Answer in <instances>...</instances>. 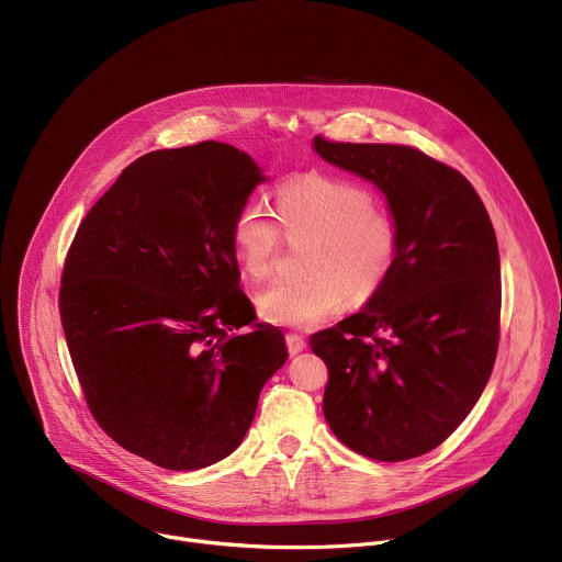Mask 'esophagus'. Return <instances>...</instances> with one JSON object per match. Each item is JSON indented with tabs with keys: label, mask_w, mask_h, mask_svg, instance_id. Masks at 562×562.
I'll return each instance as SVG.
<instances>
[{
	"label": "esophagus",
	"mask_w": 562,
	"mask_h": 562,
	"mask_svg": "<svg viewBox=\"0 0 562 562\" xmlns=\"http://www.w3.org/2000/svg\"><path fill=\"white\" fill-rule=\"evenodd\" d=\"M304 347H306V340H304L302 336H297V334H286V349H289L291 356L300 353Z\"/></svg>",
	"instance_id": "obj_1"
}]
</instances>
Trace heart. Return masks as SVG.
<instances>
[{"label":"heart","instance_id":"1","mask_svg":"<svg viewBox=\"0 0 562 562\" xmlns=\"http://www.w3.org/2000/svg\"><path fill=\"white\" fill-rule=\"evenodd\" d=\"M276 215L286 237L313 235L304 258L308 276L278 280L258 293L260 315L271 325L311 329L325 323L345 293L364 300L384 282L397 251L395 222L371 209V195L329 176H302L276 193ZM280 228L258 202H247L231 226L235 260L251 280L276 265Z\"/></svg>","mask_w":562,"mask_h":562}]
</instances>
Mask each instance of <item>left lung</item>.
<instances>
[{
    "label": "left lung",
    "mask_w": 562,
    "mask_h": 562,
    "mask_svg": "<svg viewBox=\"0 0 562 562\" xmlns=\"http://www.w3.org/2000/svg\"><path fill=\"white\" fill-rule=\"evenodd\" d=\"M325 162L386 200L397 251L367 304L308 345L325 360L323 412L336 438L373 460L445 442L487 386L501 325V256L490 213L456 169L400 144L313 137Z\"/></svg>",
    "instance_id": "8db88e82"
}]
</instances>
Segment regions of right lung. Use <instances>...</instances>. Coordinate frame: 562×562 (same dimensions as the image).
<instances>
[{"mask_svg": "<svg viewBox=\"0 0 562 562\" xmlns=\"http://www.w3.org/2000/svg\"><path fill=\"white\" fill-rule=\"evenodd\" d=\"M262 182L254 157L224 142L146 153L68 249L59 315L89 409L157 467L191 471L233 453L289 358L280 329L256 325L231 243Z\"/></svg>", "mask_w": 562, "mask_h": 562, "instance_id": "obj_1", "label": "right lung"}]
</instances>
